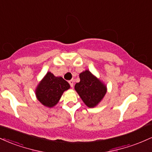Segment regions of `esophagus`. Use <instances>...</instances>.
<instances>
[{
    "mask_svg": "<svg viewBox=\"0 0 152 152\" xmlns=\"http://www.w3.org/2000/svg\"><path fill=\"white\" fill-rule=\"evenodd\" d=\"M69 84H70V86H71V87L74 86V80H73V79L70 80V81H69Z\"/></svg>",
    "mask_w": 152,
    "mask_h": 152,
    "instance_id": "1",
    "label": "esophagus"
}]
</instances>
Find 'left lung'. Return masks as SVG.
I'll use <instances>...</instances> for the list:
<instances>
[{
    "instance_id": "1",
    "label": "left lung",
    "mask_w": 152,
    "mask_h": 152,
    "mask_svg": "<svg viewBox=\"0 0 152 152\" xmlns=\"http://www.w3.org/2000/svg\"><path fill=\"white\" fill-rule=\"evenodd\" d=\"M79 78L80 81L75 85V90L88 107H96L105 96L106 85L88 70L81 72Z\"/></svg>"
}]
</instances>
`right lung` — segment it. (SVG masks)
Wrapping results in <instances>:
<instances>
[{
	"label": "right lung",
	"instance_id": "right-lung-1",
	"mask_svg": "<svg viewBox=\"0 0 152 152\" xmlns=\"http://www.w3.org/2000/svg\"><path fill=\"white\" fill-rule=\"evenodd\" d=\"M70 85L61 76H55L48 71L36 87V98L43 106L52 108L58 104L62 94Z\"/></svg>",
	"mask_w": 152,
	"mask_h": 152
}]
</instances>
